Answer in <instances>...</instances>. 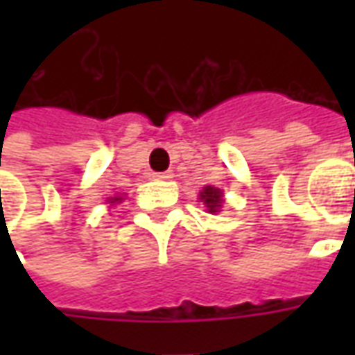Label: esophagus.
I'll return each mask as SVG.
<instances>
[{
  "instance_id": "34e87169",
  "label": "esophagus",
  "mask_w": 355,
  "mask_h": 355,
  "mask_svg": "<svg viewBox=\"0 0 355 355\" xmlns=\"http://www.w3.org/2000/svg\"><path fill=\"white\" fill-rule=\"evenodd\" d=\"M154 178L155 180H169V178H173V173H169V171L167 173H155Z\"/></svg>"
}]
</instances>
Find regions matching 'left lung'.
Masks as SVG:
<instances>
[{
    "instance_id": "1",
    "label": "left lung",
    "mask_w": 355,
    "mask_h": 355,
    "mask_svg": "<svg viewBox=\"0 0 355 355\" xmlns=\"http://www.w3.org/2000/svg\"><path fill=\"white\" fill-rule=\"evenodd\" d=\"M224 193L220 188H215V186H205L200 192V201H203V205L207 207V213H218L224 203Z\"/></svg>"
}]
</instances>
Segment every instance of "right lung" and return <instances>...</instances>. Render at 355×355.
Here are the masks:
<instances>
[{
  "label": "right lung",
  "mask_w": 355,
  "mask_h": 355,
  "mask_svg": "<svg viewBox=\"0 0 355 355\" xmlns=\"http://www.w3.org/2000/svg\"><path fill=\"white\" fill-rule=\"evenodd\" d=\"M106 201H108L110 205H116V203H121V201H123V196H114V198H108Z\"/></svg>",
  "instance_id": "1"
}]
</instances>
